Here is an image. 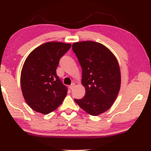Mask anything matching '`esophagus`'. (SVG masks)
Segmentation results:
<instances>
[{"label":"esophagus","mask_w":151,"mask_h":151,"mask_svg":"<svg viewBox=\"0 0 151 151\" xmlns=\"http://www.w3.org/2000/svg\"><path fill=\"white\" fill-rule=\"evenodd\" d=\"M76 86V84H75V83H72L71 84V85H70L69 86V88H71V89L72 90V89H73V88H74V86Z\"/></svg>","instance_id":"34e87169"}]
</instances>
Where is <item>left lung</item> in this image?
I'll use <instances>...</instances> for the list:
<instances>
[{
	"mask_svg": "<svg viewBox=\"0 0 151 151\" xmlns=\"http://www.w3.org/2000/svg\"><path fill=\"white\" fill-rule=\"evenodd\" d=\"M72 49L82 69L85 96L75 102L88 114L96 116L109 110L120 89L121 73L114 54L93 41L74 42Z\"/></svg>",
	"mask_w": 151,
	"mask_h": 151,
	"instance_id": "8db88e82",
	"label": "left lung"
}]
</instances>
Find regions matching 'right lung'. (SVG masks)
I'll list each match as a JSON object with an SVG mask.
<instances>
[{
  "label": "right lung",
  "mask_w": 151,
  "mask_h": 151,
  "mask_svg": "<svg viewBox=\"0 0 151 151\" xmlns=\"http://www.w3.org/2000/svg\"><path fill=\"white\" fill-rule=\"evenodd\" d=\"M71 44L48 42L29 53L20 74L22 95L27 104L36 112L49 114L65 98L67 88L56 74L60 58Z\"/></svg>",
  "instance_id": "1"
}]
</instances>
